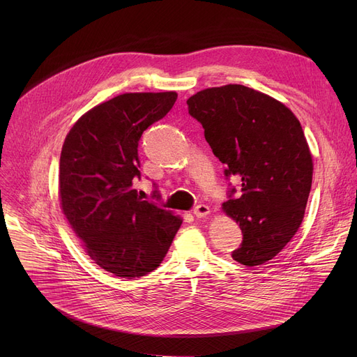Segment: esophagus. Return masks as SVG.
<instances>
[{
    "label": "esophagus",
    "instance_id": "1",
    "mask_svg": "<svg viewBox=\"0 0 357 357\" xmlns=\"http://www.w3.org/2000/svg\"><path fill=\"white\" fill-rule=\"evenodd\" d=\"M208 214H210V207H208V205H205V204H198L197 207L194 208V215L198 217V218L207 217Z\"/></svg>",
    "mask_w": 357,
    "mask_h": 357
}]
</instances>
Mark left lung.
<instances>
[{
	"label": "left lung",
	"instance_id": "left-lung-1",
	"mask_svg": "<svg viewBox=\"0 0 357 357\" xmlns=\"http://www.w3.org/2000/svg\"><path fill=\"white\" fill-rule=\"evenodd\" d=\"M190 114L224 163L231 186L222 210L243 233L231 257L245 266L266 264L301 226L312 182V156L294 112L275 98L230 84L197 92Z\"/></svg>",
	"mask_w": 357,
	"mask_h": 357
}]
</instances>
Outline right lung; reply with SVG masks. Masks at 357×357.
<instances>
[{"mask_svg": "<svg viewBox=\"0 0 357 357\" xmlns=\"http://www.w3.org/2000/svg\"><path fill=\"white\" fill-rule=\"evenodd\" d=\"M178 98L130 92L93 107L68 133L59 163L65 217L88 256L104 271L133 279L155 271L182 220L131 188L140 178L139 140Z\"/></svg>", "mask_w": 357, "mask_h": 357, "instance_id": "1", "label": "right lung"}]
</instances>
